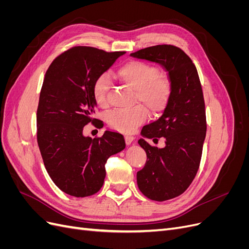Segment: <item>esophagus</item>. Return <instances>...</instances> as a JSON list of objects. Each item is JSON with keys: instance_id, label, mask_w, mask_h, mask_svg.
I'll use <instances>...</instances> for the list:
<instances>
[{"instance_id": "1", "label": "esophagus", "mask_w": 249, "mask_h": 249, "mask_svg": "<svg viewBox=\"0 0 249 249\" xmlns=\"http://www.w3.org/2000/svg\"><path fill=\"white\" fill-rule=\"evenodd\" d=\"M134 137L133 136H131V135H125L124 136V140H125V144L126 145H130L131 143H133L134 142Z\"/></svg>"}]
</instances>
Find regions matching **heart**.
<instances>
[{"mask_svg": "<svg viewBox=\"0 0 249 249\" xmlns=\"http://www.w3.org/2000/svg\"><path fill=\"white\" fill-rule=\"evenodd\" d=\"M119 81L135 91V103L130 109H117L110 112L107 122L113 129L122 133H133L145 122L147 110L157 115L167 108L172 95V82L166 74L159 73L154 64L141 60H130L117 70ZM111 82L106 73L96 77L92 84L93 99L100 107L109 105ZM144 104L145 107L142 106Z\"/></svg>", "mask_w": 249, "mask_h": 249, "instance_id": "b5f03b06", "label": "heart"}]
</instances>
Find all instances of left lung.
I'll list each match as a JSON object with an SVG mask.
<instances>
[{"label":"left lung","mask_w":249,"mask_h":249,"mask_svg":"<svg viewBox=\"0 0 249 249\" xmlns=\"http://www.w3.org/2000/svg\"><path fill=\"white\" fill-rule=\"evenodd\" d=\"M131 56L160 63L172 82V95L163 115L141 131L149 139L164 137L166 146L158 148L138 140L147 156L144 167L137 172L139 190L149 199L165 201L183 194L199 168L207 132L202 88L192 60L176 46L158 44Z\"/></svg>","instance_id":"left-lung-1"}]
</instances>
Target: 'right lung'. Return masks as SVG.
I'll return each mask as SVG.
<instances>
[{
    "label": "right lung",
    "instance_id": "1",
    "mask_svg": "<svg viewBox=\"0 0 249 249\" xmlns=\"http://www.w3.org/2000/svg\"><path fill=\"white\" fill-rule=\"evenodd\" d=\"M124 54L76 46L53 60L44 76L36 113L37 143L52 180L71 196L99 191L108 158L125 147L119 133L83 136V127L96 122L93 82Z\"/></svg>",
    "mask_w": 249,
    "mask_h": 249
}]
</instances>
